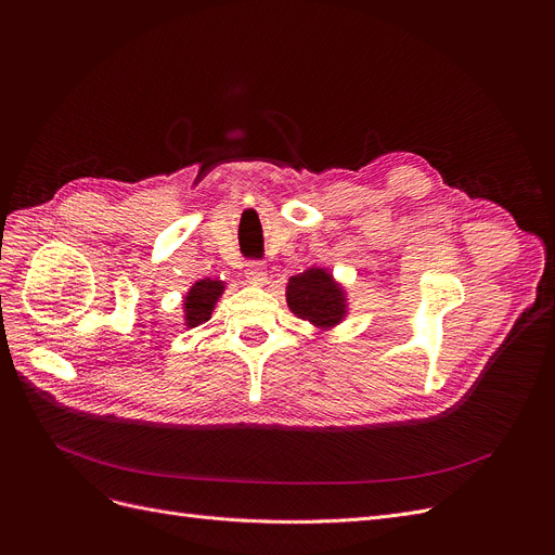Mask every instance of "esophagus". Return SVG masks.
Returning <instances> with one entry per match:
<instances>
[{
    "label": "esophagus",
    "mask_w": 555,
    "mask_h": 555,
    "mask_svg": "<svg viewBox=\"0 0 555 555\" xmlns=\"http://www.w3.org/2000/svg\"><path fill=\"white\" fill-rule=\"evenodd\" d=\"M245 274L254 283H266V279H268L266 262H262V260H249L247 266H245Z\"/></svg>",
    "instance_id": "1"
}]
</instances>
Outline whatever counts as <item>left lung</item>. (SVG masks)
Returning <instances> with one entry per match:
<instances>
[{"label": "left lung", "mask_w": 555, "mask_h": 555, "mask_svg": "<svg viewBox=\"0 0 555 555\" xmlns=\"http://www.w3.org/2000/svg\"><path fill=\"white\" fill-rule=\"evenodd\" d=\"M287 306L306 322L331 328L344 317V289L324 270H306L287 283Z\"/></svg>", "instance_id": "8db88e82"}]
</instances>
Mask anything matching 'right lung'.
Returning a JSON list of instances; mask_svg holds the SVG:
<instances>
[{
    "label": "right lung",
    "mask_w": 555,
    "mask_h": 555,
    "mask_svg": "<svg viewBox=\"0 0 555 555\" xmlns=\"http://www.w3.org/2000/svg\"><path fill=\"white\" fill-rule=\"evenodd\" d=\"M222 281H211V279H202L197 283H193V287L189 289L186 301H184V314H186V326L195 328L204 322L211 319V310L218 301V297L222 295Z\"/></svg>",
    "instance_id": "obj_1"
}]
</instances>
